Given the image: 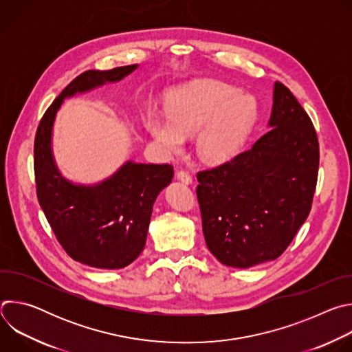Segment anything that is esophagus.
Returning a JSON list of instances; mask_svg holds the SVG:
<instances>
[{
    "label": "esophagus",
    "mask_w": 352,
    "mask_h": 352,
    "mask_svg": "<svg viewBox=\"0 0 352 352\" xmlns=\"http://www.w3.org/2000/svg\"><path fill=\"white\" fill-rule=\"evenodd\" d=\"M177 179L181 181L185 185H190L192 184V177L186 171H182V170L177 173Z\"/></svg>",
    "instance_id": "34e87169"
}]
</instances>
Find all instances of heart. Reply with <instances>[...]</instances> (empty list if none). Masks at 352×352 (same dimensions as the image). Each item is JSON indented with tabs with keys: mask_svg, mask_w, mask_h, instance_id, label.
I'll return each instance as SVG.
<instances>
[{
	"mask_svg": "<svg viewBox=\"0 0 352 352\" xmlns=\"http://www.w3.org/2000/svg\"><path fill=\"white\" fill-rule=\"evenodd\" d=\"M255 121L252 98L217 80H196L170 91L166 113H147L144 124L163 153H182L186 139L196 135L197 157L220 164L241 147Z\"/></svg>",
	"mask_w": 352,
	"mask_h": 352,
	"instance_id": "heart-1",
	"label": "heart"
}]
</instances>
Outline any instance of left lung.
I'll return each mask as SVG.
<instances>
[{
	"label": "left lung",
	"mask_w": 352,
	"mask_h": 352,
	"mask_svg": "<svg viewBox=\"0 0 352 352\" xmlns=\"http://www.w3.org/2000/svg\"><path fill=\"white\" fill-rule=\"evenodd\" d=\"M267 126L246 152L196 175L206 245L230 267L277 259L312 208L319 168L316 131L280 82L273 86Z\"/></svg>",
	"instance_id": "1"
}]
</instances>
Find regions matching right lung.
Listing matches in <instances>:
<instances>
[{
  "instance_id": "obj_1",
  "label": "right lung",
  "mask_w": 352,
  "mask_h": 352,
  "mask_svg": "<svg viewBox=\"0 0 352 352\" xmlns=\"http://www.w3.org/2000/svg\"><path fill=\"white\" fill-rule=\"evenodd\" d=\"M138 64L86 71L75 78L43 116L34 139L38 204L65 252L96 269H122L143 250L159 193L171 182L170 164L125 162L113 175L85 185L67 179L53 155V128L64 100L131 75Z\"/></svg>"
}]
</instances>
